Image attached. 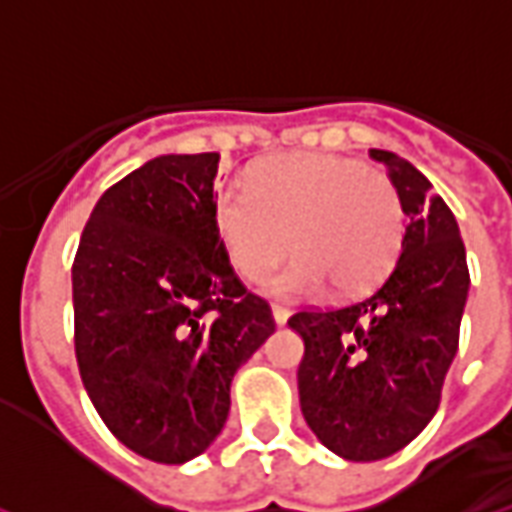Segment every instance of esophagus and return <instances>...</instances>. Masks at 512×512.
Returning <instances> with one entry per match:
<instances>
[{"mask_svg": "<svg viewBox=\"0 0 512 512\" xmlns=\"http://www.w3.org/2000/svg\"><path fill=\"white\" fill-rule=\"evenodd\" d=\"M271 316H274V321H277V324H285V321L291 318V310L282 305H271Z\"/></svg>", "mask_w": 512, "mask_h": 512, "instance_id": "1", "label": "esophagus"}]
</instances>
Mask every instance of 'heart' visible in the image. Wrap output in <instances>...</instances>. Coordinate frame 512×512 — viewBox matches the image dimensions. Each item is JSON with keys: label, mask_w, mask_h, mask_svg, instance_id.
Wrapping results in <instances>:
<instances>
[{"label": "heart", "mask_w": 512, "mask_h": 512, "mask_svg": "<svg viewBox=\"0 0 512 512\" xmlns=\"http://www.w3.org/2000/svg\"><path fill=\"white\" fill-rule=\"evenodd\" d=\"M213 227L244 280H266L293 252L296 260L271 280L274 293L310 296L324 282L335 293H360L399 255L405 205L385 171L299 152L263 160L246 188L221 191Z\"/></svg>", "instance_id": "1"}]
</instances>
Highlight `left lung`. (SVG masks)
<instances>
[{
  "mask_svg": "<svg viewBox=\"0 0 512 512\" xmlns=\"http://www.w3.org/2000/svg\"><path fill=\"white\" fill-rule=\"evenodd\" d=\"M371 157L385 163L405 205L396 266L357 302L288 321L305 341L296 380L307 427L355 463L391 457L430 424L471 285L460 227L432 182L393 152Z\"/></svg>",
  "mask_w": 512,
  "mask_h": 512,
  "instance_id": "obj_1",
  "label": "left lung"
}]
</instances>
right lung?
Segmentation results:
<instances>
[{"label":"right lung","instance_id":"1","mask_svg":"<svg viewBox=\"0 0 512 512\" xmlns=\"http://www.w3.org/2000/svg\"><path fill=\"white\" fill-rule=\"evenodd\" d=\"M219 160L160 155L107 188L71 266L82 385L107 430L166 466L219 438L235 371L274 332L213 227Z\"/></svg>","mask_w":512,"mask_h":512}]
</instances>
